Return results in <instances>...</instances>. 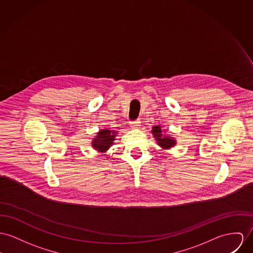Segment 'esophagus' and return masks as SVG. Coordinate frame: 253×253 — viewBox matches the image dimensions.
<instances>
[{"mask_svg":"<svg viewBox=\"0 0 253 253\" xmlns=\"http://www.w3.org/2000/svg\"><path fill=\"white\" fill-rule=\"evenodd\" d=\"M140 121L138 120V119H136L135 121H131L130 122V127L132 128V129H136V128H138L140 125Z\"/></svg>","mask_w":253,"mask_h":253,"instance_id":"esophagus-1","label":"esophagus"}]
</instances>
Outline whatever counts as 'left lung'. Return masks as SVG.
I'll list each match as a JSON object with an SVG mask.
<instances>
[{"mask_svg":"<svg viewBox=\"0 0 253 253\" xmlns=\"http://www.w3.org/2000/svg\"><path fill=\"white\" fill-rule=\"evenodd\" d=\"M152 135L155 137L157 143L164 149H169L176 144V140L173 137L164 134L161 126H154L152 128Z\"/></svg>","mask_w":253,"mask_h":253,"instance_id":"left-lung-1","label":"left lung"}]
</instances>
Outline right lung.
<instances>
[{
    "instance_id": "obj_1",
    "label": "right lung",
    "mask_w": 253,
    "mask_h": 253,
    "mask_svg": "<svg viewBox=\"0 0 253 253\" xmlns=\"http://www.w3.org/2000/svg\"><path fill=\"white\" fill-rule=\"evenodd\" d=\"M117 135L116 131L102 129L98 132L96 137L92 139L91 146L99 152L104 153L114 144V140L116 139Z\"/></svg>"
}]
</instances>
